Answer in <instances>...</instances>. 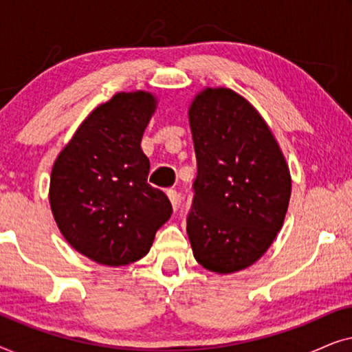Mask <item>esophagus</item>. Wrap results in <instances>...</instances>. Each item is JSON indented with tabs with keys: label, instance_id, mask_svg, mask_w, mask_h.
<instances>
[{
	"label": "esophagus",
	"instance_id": "esophagus-1",
	"mask_svg": "<svg viewBox=\"0 0 352 352\" xmlns=\"http://www.w3.org/2000/svg\"><path fill=\"white\" fill-rule=\"evenodd\" d=\"M166 194H168V199H170L171 205H173V210L176 211L177 206H179V194H177L175 189H170L166 192Z\"/></svg>",
	"mask_w": 352,
	"mask_h": 352
}]
</instances>
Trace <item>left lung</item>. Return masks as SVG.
Here are the masks:
<instances>
[{"label": "left lung", "instance_id": "left-lung-1", "mask_svg": "<svg viewBox=\"0 0 352 352\" xmlns=\"http://www.w3.org/2000/svg\"><path fill=\"white\" fill-rule=\"evenodd\" d=\"M197 157L187 235L201 266L229 274L271 247L292 194L290 171L256 109L234 91L205 89L189 110Z\"/></svg>", "mask_w": 352, "mask_h": 352}]
</instances>
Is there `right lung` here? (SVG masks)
Returning <instances> with one entry per match:
<instances>
[{"mask_svg":"<svg viewBox=\"0 0 352 352\" xmlns=\"http://www.w3.org/2000/svg\"><path fill=\"white\" fill-rule=\"evenodd\" d=\"M151 93H118L100 104L52 166L50 201L62 235L96 263L122 266L146 256L170 219L166 194L147 182L142 133Z\"/></svg>","mask_w":352,"mask_h":352,"instance_id":"obj_1","label":"right lung"}]
</instances>
